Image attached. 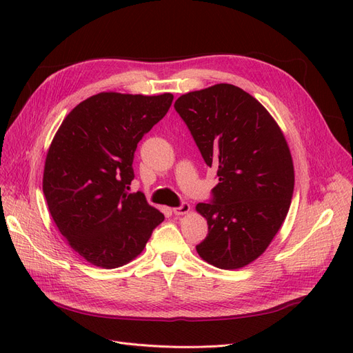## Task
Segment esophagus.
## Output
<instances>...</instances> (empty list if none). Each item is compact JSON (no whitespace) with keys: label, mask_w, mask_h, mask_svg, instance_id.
I'll list each match as a JSON object with an SVG mask.
<instances>
[{"label":"esophagus","mask_w":353,"mask_h":353,"mask_svg":"<svg viewBox=\"0 0 353 353\" xmlns=\"http://www.w3.org/2000/svg\"><path fill=\"white\" fill-rule=\"evenodd\" d=\"M190 212V205L188 203H181V205L178 208H174V213L175 215H184V213H188Z\"/></svg>","instance_id":"34e87169"}]
</instances>
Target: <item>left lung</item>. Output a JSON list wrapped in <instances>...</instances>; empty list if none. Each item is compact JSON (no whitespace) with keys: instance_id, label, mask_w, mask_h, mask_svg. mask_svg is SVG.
<instances>
[{"instance_id":"obj_1","label":"left lung","mask_w":353,"mask_h":353,"mask_svg":"<svg viewBox=\"0 0 353 353\" xmlns=\"http://www.w3.org/2000/svg\"><path fill=\"white\" fill-rule=\"evenodd\" d=\"M174 108L219 179L210 200L196 206L208 221L197 253L216 268H241L268 248L290 208L294 170L285 138L268 110L236 85L184 94Z\"/></svg>"}]
</instances>
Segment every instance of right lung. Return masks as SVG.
I'll return each mask as SVG.
<instances>
[{
  "label": "right lung",
  "instance_id": "add662e5",
  "mask_svg": "<svg viewBox=\"0 0 353 353\" xmlns=\"http://www.w3.org/2000/svg\"><path fill=\"white\" fill-rule=\"evenodd\" d=\"M172 94L100 92L63 121L46 159L42 190L70 248L105 270L132 261L165 219L130 193L137 145L163 119Z\"/></svg>",
  "mask_w": 353,
  "mask_h": 353
}]
</instances>
